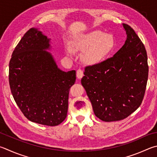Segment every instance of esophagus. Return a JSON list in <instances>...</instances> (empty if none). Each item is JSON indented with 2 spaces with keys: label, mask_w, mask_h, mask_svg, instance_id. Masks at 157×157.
I'll list each match as a JSON object with an SVG mask.
<instances>
[{
  "label": "esophagus",
  "mask_w": 157,
  "mask_h": 157,
  "mask_svg": "<svg viewBox=\"0 0 157 157\" xmlns=\"http://www.w3.org/2000/svg\"><path fill=\"white\" fill-rule=\"evenodd\" d=\"M83 76H84L83 71L81 70V69H78V71H77V73H76L77 78H78V79H81Z\"/></svg>",
  "instance_id": "34e87169"
}]
</instances>
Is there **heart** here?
<instances>
[{
    "label": "heart",
    "instance_id": "b5f03b06",
    "mask_svg": "<svg viewBox=\"0 0 157 157\" xmlns=\"http://www.w3.org/2000/svg\"><path fill=\"white\" fill-rule=\"evenodd\" d=\"M115 47V40L110 33H104L100 30H93L76 36L73 41V47L67 44L65 49L68 56L73 57L75 51H84L83 59L88 65L99 63L112 53Z\"/></svg>",
    "mask_w": 157,
    "mask_h": 157
}]
</instances>
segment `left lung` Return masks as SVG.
Wrapping results in <instances>:
<instances>
[{"mask_svg":"<svg viewBox=\"0 0 157 157\" xmlns=\"http://www.w3.org/2000/svg\"><path fill=\"white\" fill-rule=\"evenodd\" d=\"M127 38L113 57L85 68L81 83L94 113L106 122L126 118L141 104L148 65L146 50L129 25L123 24Z\"/></svg>","mask_w":157,"mask_h":157,"instance_id":"left-lung-1","label":"left lung"}]
</instances>
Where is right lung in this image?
Segmentation results:
<instances>
[{
  "instance_id": "add662e5",
  "label": "right lung",
  "mask_w": 157,
  "mask_h": 157,
  "mask_svg": "<svg viewBox=\"0 0 157 157\" xmlns=\"http://www.w3.org/2000/svg\"><path fill=\"white\" fill-rule=\"evenodd\" d=\"M50 40L37 28L27 31L11 55L9 82L14 100L29 120L55 126L67 117L69 90L76 73L58 67L47 51Z\"/></svg>"
}]
</instances>
